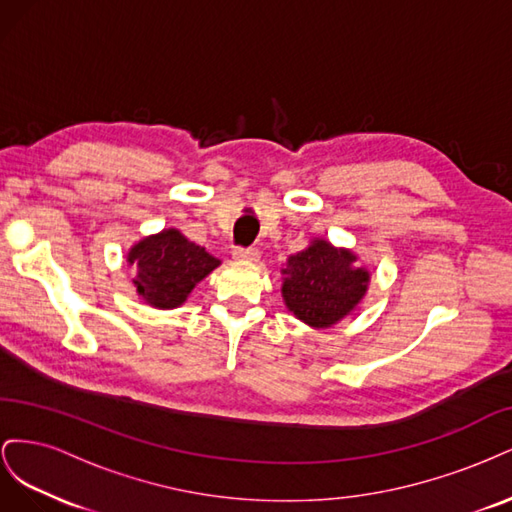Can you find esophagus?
<instances>
[{
  "instance_id": "obj_1",
  "label": "esophagus",
  "mask_w": 512,
  "mask_h": 512,
  "mask_svg": "<svg viewBox=\"0 0 512 512\" xmlns=\"http://www.w3.org/2000/svg\"><path fill=\"white\" fill-rule=\"evenodd\" d=\"M232 256H235V260L239 262H258L260 260V252L256 250V247H235V252H232Z\"/></svg>"
}]
</instances>
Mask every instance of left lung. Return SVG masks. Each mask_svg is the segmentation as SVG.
Here are the masks:
<instances>
[{"instance_id": "obj_1", "label": "left lung", "mask_w": 512, "mask_h": 512, "mask_svg": "<svg viewBox=\"0 0 512 512\" xmlns=\"http://www.w3.org/2000/svg\"><path fill=\"white\" fill-rule=\"evenodd\" d=\"M282 275L286 307L314 329H329L352 314L369 284V271L356 267V254L324 239L292 254Z\"/></svg>"}]
</instances>
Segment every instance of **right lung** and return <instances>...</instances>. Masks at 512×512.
Wrapping results in <instances>:
<instances>
[{
	"label": "right lung",
	"instance_id": "add662e5",
	"mask_svg": "<svg viewBox=\"0 0 512 512\" xmlns=\"http://www.w3.org/2000/svg\"><path fill=\"white\" fill-rule=\"evenodd\" d=\"M128 262L136 269L132 284L138 297L158 309L183 305L196 284L220 267L218 258L185 239L177 228H164L132 245Z\"/></svg>",
	"mask_w": 512,
	"mask_h": 512
}]
</instances>
